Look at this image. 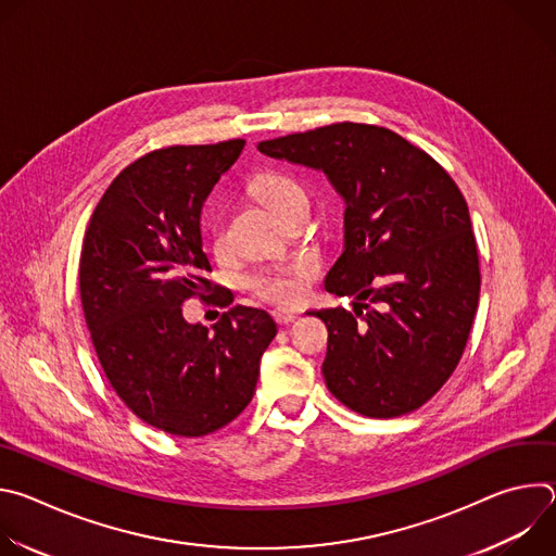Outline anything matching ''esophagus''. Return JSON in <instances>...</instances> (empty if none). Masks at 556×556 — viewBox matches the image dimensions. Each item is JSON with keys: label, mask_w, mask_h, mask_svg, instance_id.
I'll return each mask as SVG.
<instances>
[{"label": "esophagus", "mask_w": 556, "mask_h": 556, "mask_svg": "<svg viewBox=\"0 0 556 556\" xmlns=\"http://www.w3.org/2000/svg\"><path fill=\"white\" fill-rule=\"evenodd\" d=\"M273 319H275L279 326H288V324H292V321L296 319V314H294V312H288V309H275V312H273Z\"/></svg>", "instance_id": "obj_1"}]
</instances>
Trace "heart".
Returning <instances> with one entry per match:
<instances>
[{
    "instance_id": "1",
    "label": "heart",
    "mask_w": 556,
    "mask_h": 556,
    "mask_svg": "<svg viewBox=\"0 0 556 556\" xmlns=\"http://www.w3.org/2000/svg\"><path fill=\"white\" fill-rule=\"evenodd\" d=\"M251 191L275 213L279 215L286 206L294 200L305 198L303 187L281 174V172H260L251 178ZM208 237L213 251L224 247V224L219 215H213L208 222ZM316 273L314 257H299L281 266H268L249 277V288L262 299L273 305H294L303 299L309 277Z\"/></svg>"
}]
</instances>
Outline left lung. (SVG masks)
<instances>
[{
    "label": "left lung",
    "mask_w": 556,
    "mask_h": 556,
    "mask_svg": "<svg viewBox=\"0 0 556 556\" xmlns=\"http://www.w3.org/2000/svg\"><path fill=\"white\" fill-rule=\"evenodd\" d=\"M257 147L321 169L345 200V251L326 290L356 296L354 312H312L328 326V389L367 418L416 412L455 371L478 312L462 191L425 149L378 125L343 121Z\"/></svg>",
    "instance_id": "obj_1"
}]
</instances>
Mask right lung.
I'll use <instances>...</instances> for the list:
<instances>
[{
	"label": "right lung",
	"mask_w": 556,
	"mask_h": 556,
	"mask_svg": "<svg viewBox=\"0 0 556 556\" xmlns=\"http://www.w3.org/2000/svg\"><path fill=\"white\" fill-rule=\"evenodd\" d=\"M247 140L172 144L125 167L99 200L78 262V292L99 363L127 409L180 438L240 416L277 334L264 309L235 305L213 330L182 303L213 290L200 213Z\"/></svg>",
	"instance_id": "obj_1"
}]
</instances>
